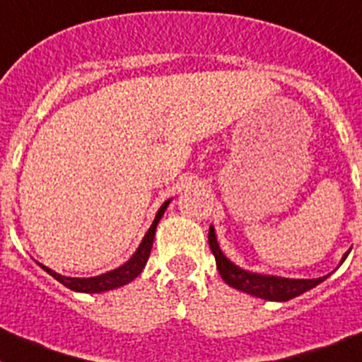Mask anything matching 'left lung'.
Listing matches in <instances>:
<instances>
[{"mask_svg": "<svg viewBox=\"0 0 362 362\" xmlns=\"http://www.w3.org/2000/svg\"><path fill=\"white\" fill-rule=\"evenodd\" d=\"M209 245L214 257H216L217 270H219V276L223 277V281H225L228 286H232V288L239 290V292L250 293V296L261 297V299L277 300V303L290 300L293 299V297L300 296V293L315 288L317 284H321L322 281L330 277V274H328V276L317 277V279H290V277L267 276V274H257V272L245 270V268L232 263V261L223 254L219 243H217V235L214 226H210ZM348 254H350V250L343 255L339 267L344 263V259L348 257Z\"/></svg>", "mask_w": 362, "mask_h": 362, "instance_id": "left-lung-1", "label": "left lung"}]
</instances>
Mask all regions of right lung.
I'll return each mask as SVG.
<instances>
[{"instance_id": "add662e5", "label": "right lung", "mask_w": 362, "mask_h": 362, "mask_svg": "<svg viewBox=\"0 0 362 362\" xmlns=\"http://www.w3.org/2000/svg\"><path fill=\"white\" fill-rule=\"evenodd\" d=\"M170 201L172 199H168L161 204V209L158 210V214H156V217H153L148 232L145 233V238H143V241L139 243V246H137V250L134 252L132 257H130L127 263L121 264V267L114 268V270L105 272V274H101V276H94V277H66V276H62V274H57V272H54L52 268L45 267V264L41 263L37 264H40V267L43 268L49 276H52L54 279L59 281L62 284H65L66 288L74 290V292L101 293V292H108V290L119 288V286H124V284H129L130 281L136 279V277L143 272V268H145L146 261H148L150 257V250H152L158 223L161 221L165 210L168 209Z\"/></svg>"}]
</instances>
